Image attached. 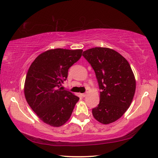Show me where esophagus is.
<instances>
[{
    "label": "esophagus",
    "instance_id": "34e87169",
    "mask_svg": "<svg viewBox=\"0 0 158 158\" xmlns=\"http://www.w3.org/2000/svg\"><path fill=\"white\" fill-rule=\"evenodd\" d=\"M86 95H87V94H86V93L81 94V96H82L83 97H85V96H86Z\"/></svg>",
    "mask_w": 158,
    "mask_h": 158
}]
</instances>
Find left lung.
<instances>
[{
	"label": "left lung",
	"mask_w": 158,
	"mask_h": 158,
	"mask_svg": "<svg viewBox=\"0 0 158 158\" xmlns=\"http://www.w3.org/2000/svg\"><path fill=\"white\" fill-rule=\"evenodd\" d=\"M83 56L94 70L101 90L93 116L102 124L115 122L129 108L135 96L136 80L130 64L120 53L107 48L89 49Z\"/></svg>",
	"instance_id": "8db88e82"
}]
</instances>
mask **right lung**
Wrapping results in <instances>:
<instances>
[{"instance_id":"add662e5","label":"right lung","mask_w":158,"mask_h":158,"mask_svg":"<svg viewBox=\"0 0 158 158\" xmlns=\"http://www.w3.org/2000/svg\"><path fill=\"white\" fill-rule=\"evenodd\" d=\"M82 49H53L43 52L31 64L26 75L24 95L39 119L53 127L64 125L71 116L79 97L62 90L70 66L82 55Z\"/></svg>"}]
</instances>
